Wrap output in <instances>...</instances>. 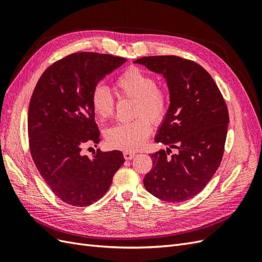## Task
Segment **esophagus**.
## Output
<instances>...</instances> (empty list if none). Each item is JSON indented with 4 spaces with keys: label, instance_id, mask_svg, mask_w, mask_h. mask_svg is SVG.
I'll list each match as a JSON object with an SVG mask.
<instances>
[{
    "label": "esophagus",
    "instance_id": "34e87169",
    "mask_svg": "<svg viewBox=\"0 0 262 262\" xmlns=\"http://www.w3.org/2000/svg\"><path fill=\"white\" fill-rule=\"evenodd\" d=\"M134 156H136V153H134V152H130V150H124V152H123V157L125 158L126 161L132 160Z\"/></svg>",
    "mask_w": 262,
    "mask_h": 262
}]
</instances>
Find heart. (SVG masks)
Returning <instances> with one entry per match:
<instances>
[{
  "instance_id": "obj_1",
  "label": "heart",
  "mask_w": 262,
  "mask_h": 262,
  "mask_svg": "<svg viewBox=\"0 0 262 262\" xmlns=\"http://www.w3.org/2000/svg\"><path fill=\"white\" fill-rule=\"evenodd\" d=\"M115 87L121 97L134 99V116L140 117L131 122L110 126L105 132L106 142L110 147L118 149H138L144 145L152 129L148 119L158 123L167 114V96L156 86L152 75L137 67L125 70L116 80ZM91 104L95 115L102 120L114 115L115 100L104 86H96L93 90Z\"/></svg>"
}]
</instances>
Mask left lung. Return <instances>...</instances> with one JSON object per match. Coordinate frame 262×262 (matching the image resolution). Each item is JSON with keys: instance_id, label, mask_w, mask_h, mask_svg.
I'll return each instance as SVG.
<instances>
[{"instance_id": "left-lung-1", "label": "left lung", "mask_w": 262, "mask_h": 262, "mask_svg": "<svg viewBox=\"0 0 262 262\" xmlns=\"http://www.w3.org/2000/svg\"><path fill=\"white\" fill-rule=\"evenodd\" d=\"M133 63L164 76L169 107L155 141L167 145L153 153L143 182L149 193L167 202L191 199L207 186L224 153L229 123L217 85L198 63L176 55L143 57ZM170 148H176L169 157Z\"/></svg>"}]
</instances>
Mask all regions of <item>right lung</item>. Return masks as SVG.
<instances>
[{"mask_svg":"<svg viewBox=\"0 0 262 262\" xmlns=\"http://www.w3.org/2000/svg\"><path fill=\"white\" fill-rule=\"evenodd\" d=\"M125 61L94 52L68 55L45 71L31 96L28 108L31 157L53 193L74 207H86L99 200L124 163L120 150H97L92 157L82 150L84 145L99 142L92 92Z\"/></svg>","mask_w":262,"mask_h":262,"instance_id":"right-lung-1","label":"right lung"}]
</instances>
